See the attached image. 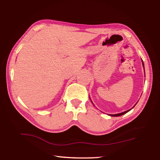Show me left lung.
I'll return each mask as SVG.
<instances>
[{
  "mask_svg": "<svg viewBox=\"0 0 160 160\" xmlns=\"http://www.w3.org/2000/svg\"><path fill=\"white\" fill-rule=\"evenodd\" d=\"M142 64H143V66H144L143 65V61H142ZM134 107V106H133ZM132 108H131V109H130V110H127V111H125V112H122V113H120V114H110V116H122V115H123V114H125L126 113H127V112H128L130 110H131Z\"/></svg>",
  "mask_w": 160,
  "mask_h": 160,
  "instance_id": "8db88e82",
  "label": "left lung"
}]
</instances>
